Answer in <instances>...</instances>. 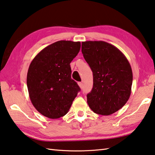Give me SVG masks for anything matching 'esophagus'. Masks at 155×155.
<instances>
[{
    "instance_id": "obj_1",
    "label": "esophagus",
    "mask_w": 155,
    "mask_h": 155,
    "mask_svg": "<svg viewBox=\"0 0 155 155\" xmlns=\"http://www.w3.org/2000/svg\"><path fill=\"white\" fill-rule=\"evenodd\" d=\"M78 85H79V86H80V88H82V87H83V84L82 83H81V82H78Z\"/></svg>"
}]
</instances>
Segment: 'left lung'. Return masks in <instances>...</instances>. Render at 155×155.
<instances>
[{"label":"left lung","instance_id":"1","mask_svg":"<svg viewBox=\"0 0 155 155\" xmlns=\"http://www.w3.org/2000/svg\"><path fill=\"white\" fill-rule=\"evenodd\" d=\"M81 52L93 73L88 106L99 115H111L131 94L133 74L129 61L117 48L104 41L82 42Z\"/></svg>","mask_w":155,"mask_h":155}]
</instances>
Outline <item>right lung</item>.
<instances>
[{
	"label": "right lung",
	"instance_id": "add662e5",
	"mask_svg": "<svg viewBox=\"0 0 155 155\" xmlns=\"http://www.w3.org/2000/svg\"><path fill=\"white\" fill-rule=\"evenodd\" d=\"M80 46V42L57 41L40 51L30 63L27 74L29 96L36 109L46 117L65 115L80 90L71 79L70 67Z\"/></svg>",
	"mask_w": 155,
	"mask_h": 155
}]
</instances>
